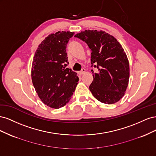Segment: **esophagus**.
Returning <instances> with one entry per match:
<instances>
[{
  "label": "esophagus",
  "instance_id": "34e87169",
  "mask_svg": "<svg viewBox=\"0 0 156 156\" xmlns=\"http://www.w3.org/2000/svg\"><path fill=\"white\" fill-rule=\"evenodd\" d=\"M85 72H86V69L83 68V69H82L81 71H80V72H79V75H83V74H84Z\"/></svg>",
  "mask_w": 156,
  "mask_h": 156
}]
</instances>
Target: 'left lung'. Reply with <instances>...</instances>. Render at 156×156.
<instances>
[{
  "label": "left lung",
  "instance_id": "1",
  "mask_svg": "<svg viewBox=\"0 0 156 156\" xmlns=\"http://www.w3.org/2000/svg\"><path fill=\"white\" fill-rule=\"evenodd\" d=\"M75 37L85 41L92 50V72L90 91L99 101L113 104L123 98L128 85L129 64L125 51L114 36L105 31L87 30Z\"/></svg>",
  "mask_w": 156,
  "mask_h": 156
}]
</instances>
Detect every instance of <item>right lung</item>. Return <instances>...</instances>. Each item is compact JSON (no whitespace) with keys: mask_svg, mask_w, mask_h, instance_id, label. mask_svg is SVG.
<instances>
[{"mask_svg":"<svg viewBox=\"0 0 156 156\" xmlns=\"http://www.w3.org/2000/svg\"><path fill=\"white\" fill-rule=\"evenodd\" d=\"M73 32L51 34L38 45L33 58L31 77L45 105L56 109L69 102L78 83L77 73L66 68V45Z\"/></svg>","mask_w":156,"mask_h":156,"instance_id":"right-lung-1","label":"right lung"}]
</instances>
